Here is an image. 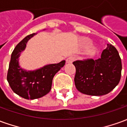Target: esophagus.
<instances>
[{"mask_svg": "<svg viewBox=\"0 0 127 127\" xmlns=\"http://www.w3.org/2000/svg\"><path fill=\"white\" fill-rule=\"evenodd\" d=\"M75 56H69V57H68V58H66V63H73V62L75 61Z\"/></svg>", "mask_w": 127, "mask_h": 127, "instance_id": "esophagus-1", "label": "esophagus"}]
</instances>
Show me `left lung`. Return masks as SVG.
I'll list each match as a JSON object with an SVG mask.
<instances>
[{"instance_id":"left-lung-1","label":"left lung","mask_w":127,"mask_h":127,"mask_svg":"<svg viewBox=\"0 0 127 127\" xmlns=\"http://www.w3.org/2000/svg\"><path fill=\"white\" fill-rule=\"evenodd\" d=\"M76 73L74 81L77 91L85 95L102 96L108 94L118 84L122 63L117 50L107 44L101 58L74 61Z\"/></svg>"}]
</instances>
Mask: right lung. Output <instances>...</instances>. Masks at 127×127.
<instances>
[{"label":"right lung","mask_w":127,"mask_h":127,"mask_svg":"<svg viewBox=\"0 0 127 127\" xmlns=\"http://www.w3.org/2000/svg\"><path fill=\"white\" fill-rule=\"evenodd\" d=\"M35 34L28 35L16 45L11 54L7 73V81L12 91L26 99L41 98L49 93L54 75L65 64V61H63L33 71L22 68L19 63L21 52L25 50L28 41Z\"/></svg>","instance_id":"add662e5"}]
</instances>
